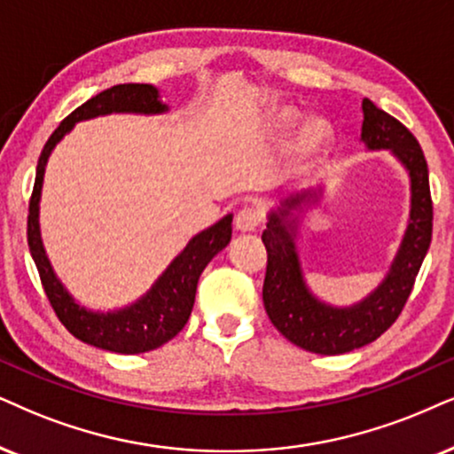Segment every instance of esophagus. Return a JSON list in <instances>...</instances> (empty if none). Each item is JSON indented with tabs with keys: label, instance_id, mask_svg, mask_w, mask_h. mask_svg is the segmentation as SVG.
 <instances>
[{
	"label": "esophagus",
	"instance_id": "34e87169",
	"mask_svg": "<svg viewBox=\"0 0 454 454\" xmlns=\"http://www.w3.org/2000/svg\"><path fill=\"white\" fill-rule=\"evenodd\" d=\"M260 226V211L254 207H243L234 217V228L240 232H254Z\"/></svg>",
	"mask_w": 454,
	"mask_h": 454
}]
</instances>
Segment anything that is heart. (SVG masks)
I'll list each match as a JSON object with an SVG mask.
<instances>
[{"instance_id":"obj_1","label":"heart","mask_w":454,"mask_h":454,"mask_svg":"<svg viewBox=\"0 0 454 454\" xmlns=\"http://www.w3.org/2000/svg\"><path fill=\"white\" fill-rule=\"evenodd\" d=\"M303 114L295 106L278 105L272 108L268 119L270 136L274 140L283 142L294 134V129L301 123ZM333 146V129L331 125L320 117H312L301 123L297 134L291 142L289 153L285 159L286 177H303L312 174L320 163L326 159Z\"/></svg>"}]
</instances>
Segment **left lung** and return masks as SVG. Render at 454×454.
<instances>
[{"mask_svg": "<svg viewBox=\"0 0 454 454\" xmlns=\"http://www.w3.org/2000/svg\"><path fill=\"white\" fill-rule=\"evenodd\" d=\"M360 142L369 153L387 151L409 176V220L383 278L371 294L349 306H335L309 289L301 266L303 217L325 200L326 184L280 199L266 215L262 234L268 251L263 308L291 343L312 354L352 352L381 337L409 300L415 277L432 243V197L427 163L415 136L398 119L363 100Z\"/></svg>", "mask_w": 454, "mask_h": 454, "instance_id": "left-lung-1", "label": "left lung"}]
</instances>
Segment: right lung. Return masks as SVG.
<instances>
[{
  "mask_svg": "<svg viewBox=\"0 0 454 454\" xmlns=\"http://www.w3.org/2000/svg\"><path fill=\"white\" fill-rule=\"evenodd\" d=\"M171 108L160 100L159 88L151 83H119L113 85L98 96L90 98L77 111H73L59 125V129L45 142L42 157L37 163L35 186L28 203V251L39 270L45 295L59 314L60 323L88 346L106 349L114 354H142L151 352L168 343L184 329L191 318L194 295H197L199 277L205 266L226 249L232 239V214L223 215L214 226L194 234L184 249L177 254L169 266L159 274L146 294L136 301L114 309L88 308L74 297L67 285L62 283L48 254H45L42 226H39V203H42V188L45 165L56 145L71 134L73 128L82 121H90L106 114H168Z\"/></svg>",
  "mask_w": 454,
  "mask_h": 454,
  "instance_id": "obj_1",
  "label": "right lung"
}]
</instances>
